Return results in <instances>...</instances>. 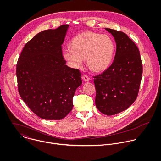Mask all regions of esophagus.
<instances>
[{"label": "esophagus", "instance_id": "1", "mask_svg": "<svg viewBox=\"0 0 161 161\" xmlns=\"http://www.w3.org/2000/svg\"><path fill=\"white\" fill-rule=\"evenodd\" d=\"M82 79H83V80L85 81H86V82L90 81V77H89L88 76L86 75H83L82 76Z\"/></svg>", "mask_w": 161, "mask_h": 161}]
</instances>
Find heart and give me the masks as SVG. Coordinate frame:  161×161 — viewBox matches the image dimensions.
<instances>
[{"mask_svg": "<svg viewBox=\"0 0 161 161\" xmlns=\"http://www.w3.org/2000/svg\"><path fill=\"white\" fill-rule=\"evenodd\" d=\"M70 48H64L62 55L73 68H81L85 59L94 72H102L111 64L114 53V45L110 36L94 32L81 33L70 42Z\"/></svg>", "mask_w": 161, "mask_h": 161, "instance_id": "obj_1", "label": "heart"}]
</instances>
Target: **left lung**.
I'll list each match as a JSON object with an SVG mask.
<instances>
[{
  "instance_id": "left-lung-1",
  "label": "left lung",
  "mask_w": 161,
  "mask_h": 161,
  "mask_svg": "<svg viewBox=\"0 0 161 161\" xmlns=\"http://www.w3.org/2000/svg\"><path fill=\"white\" fill-rule=\"evenodd\" d=\"M105 29L113 36L116 51L111 65L94 76L95 104L101 113L111 116L127 109L135 101L141 81L142 65L138 48L126 33Z\"/></svg>"
}]
</instances>
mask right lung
Segmentation results:
<instances>
[{
    "mask_svg": "<svg viewBox=\"0 0 161 161\" xmlns=\"http://www.w3.org/2000/svg\"><path fill=\"white\" fill-rule=\"evenodd\" d=\"M69 25L37 33L24 46L17 64L18 90L36 115L60 120L71 111L82 81L78 69L66 65L62 45Z\"/></svg>",
    "mask_w": 161,
    "mask_h": 161,
    "instance_id": "right-lung-1",
    "label": "right lung"
}]
</instances>
